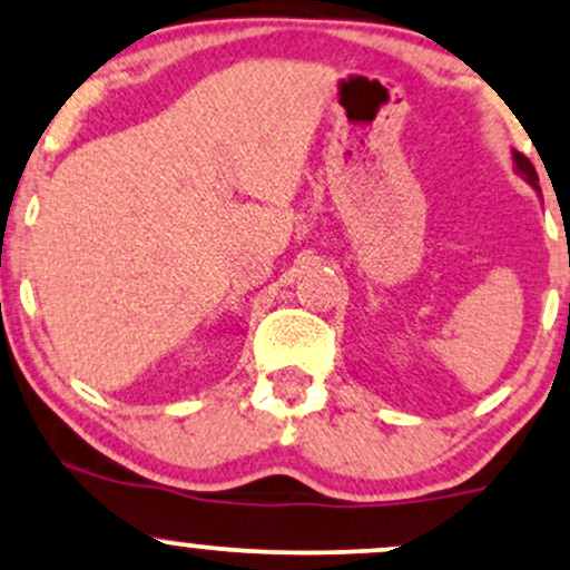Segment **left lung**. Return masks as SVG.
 <instances>
[{"label": "left lung", "instance_id": "obj_1", "mask_svg": "<svg viewBox=\"0 0 570 570\" xmlns=\"http://www.w3.org/2000/svg\"><path fill=\"white\" fill-rule=\"evenodd\" d=\"M512 160H514V174L520 176V179H525L528 185H531L533 189H539V174H535V168H533V163L525 158V155H520L514 149L512 153Z\"/></svg>", "mask_w": 570, "mask_h": 570}]
</instances>
